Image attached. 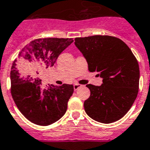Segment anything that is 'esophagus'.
<instances>
[{
    "mask_svg": "<svg viewBox=\"0 0 150 150\" xmlns=\"http://www.w3.org/2000/svg\"><path fill=\"white\" fill-rule=\"evenodd\" d=\"M82 86V85L81 84H79V83H74V90H76L78 88H80V87H81Z\"/></svg>",
    "mask_w": 150,
    "mask_h": 150,
    "instance_id": "esophagus-1",
    "label": "esophagus"
}]
</instances>
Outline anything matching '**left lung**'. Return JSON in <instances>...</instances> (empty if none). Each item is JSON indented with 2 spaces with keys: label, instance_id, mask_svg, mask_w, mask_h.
Wrapping results in <instances>:
<instances>
[{
  "label": "left lung",
  "instance_id": "obj_1",
  "mask_svg": "<svg viewBox=\"0 0 150 150\" xmlns=\"http://www.w3.org/2000/svg\"><path fill=\"white\" fill-rule=\"evenodd\" d=\"M75 45L88 64L90 72L103 78L101 86L87 84L90 96L85 112L103 123L120 120L129 110L139 91V68L128 46L115 37L94 35L75 38Z\"/></svg>",
  "mask_w": 150,
  "mask_h": 150
}]
</instances>
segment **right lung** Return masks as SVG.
Wrapping results in <instances>:
<instances>
[{
    "mask_svg": "<svg viewBox=\"0 0 150 150\" xmlns=\"http://www.w3.org/2000/svg\"><path fill=\"white\" fill-rule=\"evenodd\" d=\"M73 42V38L36 39L27 44L13 60L11 96L21 112L34 124L48 126L66 112L74 86L64 83L44 88L40 76L54 66L58 56Z\"/></svg>",
    "mask_w": 150,
    "mask_h": 150,
    "instance_id": "add662e5",
    "label": "right lung"
}]
</instances>
